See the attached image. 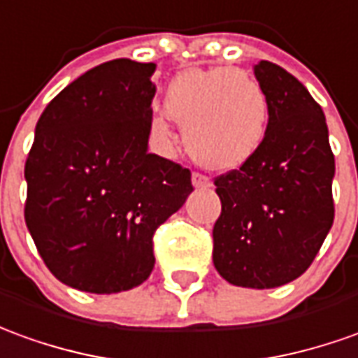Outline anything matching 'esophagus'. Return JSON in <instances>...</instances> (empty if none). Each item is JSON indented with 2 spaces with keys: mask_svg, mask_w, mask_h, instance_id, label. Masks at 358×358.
Segmentation results:
<instances>
[{
  "mask_svg": "<svg viewBox=\"0 0 358 358\" xmlns=\"http://www.w3.org/2000/svg\"><path fill=\"white\" fill-rule=\"evenodd\" d=\"M192 184H194V187H197V189H209V187L213 186V182L207 178V176H203V174H199V172H194V174H192Z\"/></svg>",
  "mask_w": 358,
  "mask_h": 358,
  "instance_id": "34e87169",
  "label": "esophagus"
}]
</instances>
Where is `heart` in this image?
I'll use <instances>...</instances> for the list:
<instances>
[{
  "instance_id": "1",
  "label": "heart",
  "mask_w": 358,
  "mask_h": 358,
  "mask_svg": "<svg viewBox=\"0 0 358 358\" xmlns=\"http://www.w3.org/2000/svg\"><path fill=\"white\" fill-rule=\"evenodd\" d=\"M162 112L149 120L155 143L171 149L172 120L184 131L187 153L213 171H234L252 161L271 122L264 85L234 67H192L172 77L162 92Z\"/></svg>"
}]
</instances>
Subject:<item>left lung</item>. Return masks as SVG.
I'll return each instance as SVG.
<instances>
[{
	"instance_id": "left-lung-1",
	"label": "left lung",
	"mask_w": 358,
	"mask_h": 358,
	"mask_svg": "<svg viewBox=\"0 0 358 358\" xmlns=\"http://www.w3.org/2000/svg\"><path fill=\"white\" fill-rule=\"evenodd\" d=\"M254 75L269 96V134L252 161L215 180L213 264L236 287L275 289L308 269L334 224L336 161L306 87L266 59Z\"/></svg>"
}]
</instances>
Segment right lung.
<instances>
[{"label":"right lung","mask_w":358,"mask_h":358,"mask_svg":"<svg viewBox=\"0 0 358 358\" xmlns=\"http://www.w3.org/2000/svg\"><path fill=\"white\" fill-rule=\"evenodd\" d=\"M155 64L112 59L42 112L24 164V221L52 275L96 294L155 267L153 234L194 192L192 174L149 153Z\"/></svg>","instance_id":"1"}]
</instances>
